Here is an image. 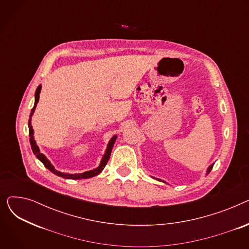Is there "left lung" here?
Returning a JSON list of instances; mask_svg holds the SVG:
<instances>
[{"label": "left lung", "instance_id": "left-lung-1", "mask_svg": "<svg viewBox=\"0 0 249 249\" xmlns=\"http://www.w3.org/2000/svg\"><path fill=\"white\" fill-rule=\"evenodd\" d=\"M213 165H214V163H213V164H211L210 166H209V167H208V171H207V175H208L209 173H210V172H211V169H212ZM158 179H159V178H158ZM159 180H160V179H159ZM161 181H163V180H161ZM163 182H164V181H163Z\"/></svg>", "mask_w": 249, "mask_h": 249}]
</instances>
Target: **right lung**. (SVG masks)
<instances>
[{
  "mask_svg": "<svg viewBox=\"0 0 249 249\" xmlns=\"http://www.w3.org/2000/svg\"><path fill=\"white\" fill-rule=\"evenodd\" d=\"M41 91V86H38L36 91H35V103H34V107L32 108L31 110V113H30V117H29V121H28V127H29V140H30V144H31V148H32V151L33 153L36 155V158L40 160L44 166L46 168H48L49 171L51 173H53L54 175L58 176V177H61L63 178H69V179H81V178H93L95 176H98L100 173H102V171L104 169V167L106 166L109 159H110V155H111V152H112V148L114 146V143L116 141V138L117 136H113L111 138V140L109 141L108 143V146H107V149H106V152H105L103 159L101 160V163L100 165L97 167V168H94L91 169V171H88V172H85V173H82V174H64V173H61V172H58L56 171V169L54 168V166L51 164V162L46 159V156L44 154H42L40 152V150H39V147L37 146L36 142L34 140V136H33V129H32V125H31V117L36 109V106H37V103L39 101V94H40Z\"/></svg>",
  "mask_w": 249,
  "mask_h": 249,
  "instance_id": "1",
  "label": "right lung"
}]
</instances>
